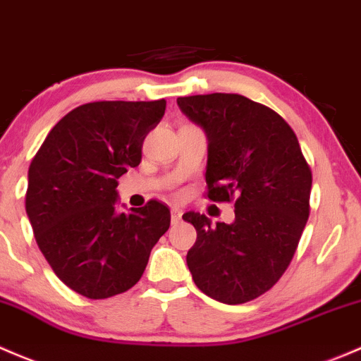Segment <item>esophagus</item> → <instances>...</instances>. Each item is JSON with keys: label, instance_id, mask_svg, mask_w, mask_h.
<instances>
[{"label": "esophagus", "instance_id": "1", "mask_svg": "<svg viewBox=\"0 0 361 361\" xmlns=\"http://www.w3.org/2000/svg\"><path fill=\"white\" fill-rule=\"evenodd\" d=\"M170 214H172V224H179L180 215H182V210H180V208L172 207V210H170Z\"/></svg>", "mask_w": 361, "mask_h": 361}]
</instances>
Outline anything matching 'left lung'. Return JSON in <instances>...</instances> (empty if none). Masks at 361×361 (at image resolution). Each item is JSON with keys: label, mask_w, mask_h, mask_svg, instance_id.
I'll use <instances>...</instances> for the list:
<instances>
[{"label": "left lung", "mask_w": 361, "mask_h": 361, "mask_svg": "<svg viewBox=\"0 0 361 361\" xmlns=\"http://www.w3.org/2000/svg\"><path fill=\"white\" fill-rule=\"evenodd\" d=\"M208 137L207 196L235 202V222L212 226L185 212L196 229L188 267L196 287L224 304L269 290L287 271L310 217L311 169L290 125L267 106L238 94L177 99Z\"/></svg>", "instance_id": "left-lung-1"}]
</instances>
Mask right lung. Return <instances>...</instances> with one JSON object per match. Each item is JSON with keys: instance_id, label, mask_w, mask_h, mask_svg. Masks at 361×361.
Instances as JSON below:
<instances>
[{"instance_id": "right-lung-1", "label": "right lung", "mask_w": 361, "mask_h": 361, "mask_svg": "<svg viewBox=\"0 0 361 361\" xmlns=\"http://www.w3.org/2000/svg\"><path fill=\"white\" fill-rule=\"evenodd\" d=\"M165 107V99L83 104L50 130L29 166L25 212L36 243L54 273L88 299L132 288L169 231L161 202L116 212L118 179L140 163Z\"/></svg>"}]
</instances>
